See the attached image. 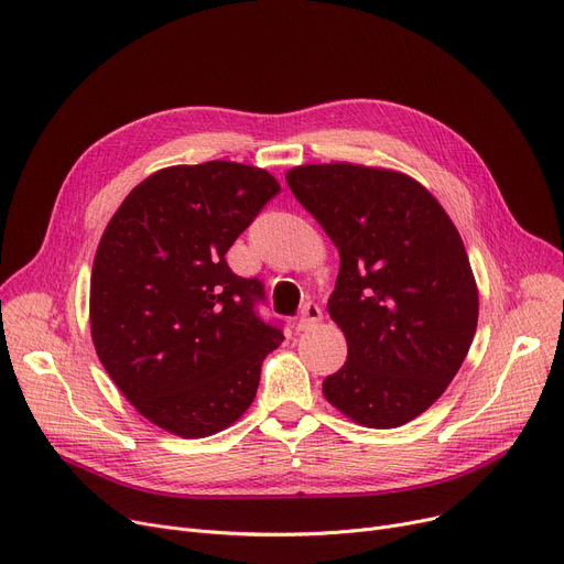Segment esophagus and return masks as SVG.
I'll return each mask as SVG.
<instances>
[{
  "label": "esophagus",
  "instance_id": "34e87169",
  "mask_svg": "<svg viewBox=\"0 0 564 564\" xmlns=\"http://www.w3.org/2000/svg\"><path fill=\"white\" fill-rule=\"evenodd\" d=\"M322 319V311L317 304H306L300 319H297V332H306V329H313L315 324Z\"/></svg>",
  "mask_w": 564,
  "mask_h": 564
}]
</instances>
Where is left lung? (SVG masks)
I'll use <instances>...</instances> for the list:
<instances>
[{"label":"left lung","instance_id":"1","mask_svg":"<svg viewBox=\"0 0 564 564\" xmlns=\"http://www.w3.org/2000/svg\"><path fill=\"white\" fill-rule=\"evenodd\" d=\"M285 181L340 253L327 311L347 361L322 393L364 427H400L448 389L476 336L478 285L462 237L400 171L302 164Z\"/></svg>","mask_w":564,"mask_h":564}]
</instances>
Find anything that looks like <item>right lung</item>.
<instances>
[{
	"instance_id": "right-lung-1",
	"label": "right lung",
	"mask_w": 564,
	"mask_h": 564,
	"mask_svg": "<svg viewBox=\"0 0 564 564\" xmlns=\"http://www.w3.org/2000/svg\"><path fill=\"white\" fill-rule=\"evenodd\" d=\"M281 192L258 166L177 164L139 183L109 219L91 272V338L107 375L153 425L183 438L230 427L283 343L253 304L262 283L226 251Z\"/></svg>"
}]
</instances>
